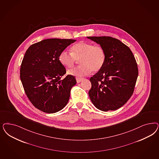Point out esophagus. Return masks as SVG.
Instances as JSON below:
<instances>
[{"mask_svg": "<svg viewBox=\"0 0 159 159\" xmlns=\"http://www.w3.org/2000/svg\"><path fill=\"white\" fill-rule=\"evenodd\" d=\"M83 80H84V78H78V77L76 78L77 83H80V82H81Z\"/></svg>", "mask_w": 159, "mask_h": 159, "instance_id": "obj_1", "label": "esophagus"}]
</instances>
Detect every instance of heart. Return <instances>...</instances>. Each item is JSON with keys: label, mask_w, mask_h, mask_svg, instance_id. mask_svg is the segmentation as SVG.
Wrapping results in <instances>:
<instances>
[{"label": "heart", "mask_w": 159, "mask_h": 159, "mask_svg": "<svg viewBox=\"0 0 159 159\" xmlns=\"http://www.w3.org/2000/svg\"><path fill=\"white\" fill-rule=\"evenodd\" d=\"M59 61L64 67L71 68L77 60L81 64L68 71V74L78 77L87 75L91 71H99L106 60V54L102 47L93 46L91 43L80 41L71 47V52L64 50L60 53Z\"/></svg>", "instance_id": "obj_1"}]
</instances>
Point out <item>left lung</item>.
I'll return each mask as SVG.
<instances>
[{"instance_id": "1", "label": "left lung", "mask_w": 159, "mask_h": 159, "mask_svg": "<svg viewBox=\"0 0 159 159\" xmlns=\"http://www.w3.org/2000/svg\"><path fill=\"white\" fill-rule=\"evenodd\" d=\"M102 47L106 60L90 78L89 96L94 106L107 112L122 107L133 94L138 68L132 52L122 41L111 37H87Z\"/></svg>"}]
</instances>
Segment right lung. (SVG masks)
<instances>
[{"label":"right lung","mask_w":159,"mask_h":159,"mask_svg":"<svg viewBox=\"0 0 159 159\" xmlns=\"http://www.w3.org/2000/svg\"><path fill=\"white\" fill-rule=\"evenodd\" d=\"M76 40L49 39L31 45L26 51L20 67L21 81L32 104L44 112L54 113L67 105L75 78L61 77L66 70L58 57Z\"/></svg>","instance_id":"add662e5"}]
</instances>
